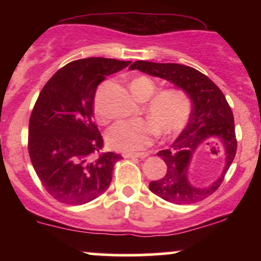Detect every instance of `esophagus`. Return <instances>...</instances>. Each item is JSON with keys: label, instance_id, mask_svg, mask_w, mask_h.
I'll return each mask as SVG.
<instances>
[{"label": "esophagus", "instance_id": "obj_1", "mask_svg": "<svg viewBox=\"0 0 261 261\" xmlns=\"http://www.w3.org/2000/svg\"><path fill=\"white\" fill-rule=\"evenodd\" d=\"M147 155V153H127V152L122 153V157L124 158H145Z\"/></svg>", "mask_w": 261, "mask_h": 261}]
</instances>
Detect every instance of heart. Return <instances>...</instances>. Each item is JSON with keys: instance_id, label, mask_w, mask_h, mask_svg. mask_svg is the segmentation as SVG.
<instances>
[{"instance_id": "obj_1", "label": "heart", "mask_w": 261, "mask_h": 261, "mask_svg": "<svg viewBox=\"0 0 261 261\" xmlns=\"http://www.w3.org/2000/svg\"><path fill=\"white\" fill-rule=\"evenodd\" d=\"M130 87L137 99H149L146 104V114L150 121L121 120L115 122L107 133V141L110 147L128 153L142 151L153 143L157 133L161 136L169 137L180 133L188 124L191 103L188 95L180 89H164L154 96L157 85L145 76L135 79ZM94 114L99 124H107L108 118L101 113L98 103L94 104Z\"/></svg>"}]
</instances>
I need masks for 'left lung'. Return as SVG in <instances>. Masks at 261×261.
I'll return each instance as SVG.
<instances>
[{
	"label": "left lung",
	"mask_w": 261,
	"mask_h": 261,
	"mask_svg": "<svg viewBox=\"0 0 261 261\" xmlns=\"http://www.w3.org/2000/svg\"><path fill=\"white\" fill-rule=\"evenodd\" d=\"M130 70H139L149 76L169 81L187 93L193 103L187 127L170 148L157 153L166 162L167 173L160 180L149 182V190L176 205L195 203L206 199L222 184L237 151L234 118L222 91L207 76L190 66L135 61ZM212 139L222 143L225 148L224 172L210 186L195 187L187 176L191 160L200 145Z\"/></svg>",
	"instance_id": "obj_1"
}]
</instances>
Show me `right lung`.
<instances>
[{
  "mask_svg": "<svg viewBox=\"0 0 261 261\" xmlns=\"http://www.w3.org/2000/svg\"><path fill=\"white\" fill-rule=\"evenodd\" d=\"M128 65L106 58L76 60L41 89L29 119L28 151L41 184L60 202L83 205L109 188L114 164L122 157L100 153L103 137L93 122V101L98 85Z\"/></svg>",
  "mask_w": 261,
  "mask_h": 261,
  "instance_id": "1",
  "label": "right lung"
}]
</instances>
